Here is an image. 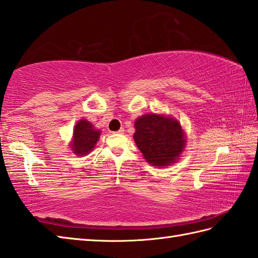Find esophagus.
Masks as SVG:
<instances>
[{"label":"esophagus","instance_id":"34e87169","mask_svg":"<svg viewBox=\"0 0 258 258\" xmlns=\"http://www.w3.org/2000/svg\"><path fill=\"white\" fill-rule=\"evenodd\" d=\"M114 134H123L124 133V128H119L117 132H113Z\"/></svg>","mask_w":258,"mask_h":258}]
</instances>
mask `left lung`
I'll list each match as a JSON object with an SVG mask.
<instances>
[{
    "label": "left lung",
    "instance_id": "8db88e82",
    "mask_svg": "<svg viewBox=\"0 0 258 258\" xmlns=\"http://www.w3.org/2000/svg\"><path fill=\"white\" fill-rule=\"evenodd\" d=\"M134 141L147 162L163 166L173 163L185 146L184 133L176 119L146 114L135 122Z\"/></svg>",
    "mask_w": 258,
    "mask_h": 258
}]
</instances>
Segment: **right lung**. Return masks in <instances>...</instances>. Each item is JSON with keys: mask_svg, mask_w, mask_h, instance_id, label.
<instances>
[{"mask_svg": "<svg viewBox=\"0 0 258 258\" xmlns=\"http://www.w3.org/2000/svg\"><path fill=\"white\" fill-rule=\"evenodd\" d=\"M72 151L76 155H86L94 149L101 132L93 127V125L86 119H81L75 125L73 133Z\"/></svg>", "mask_w": 258, "mask_h": 258, "instance_id": "right-lung-1", "label": "right lung"}]
</instances>
